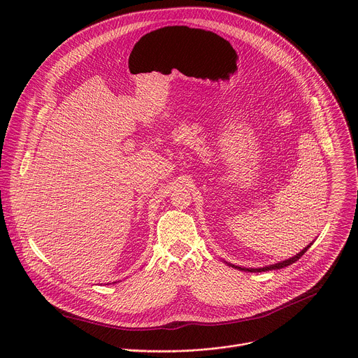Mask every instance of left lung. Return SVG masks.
<instances>
[{
    "instance_id": "obj_1",
    "label": "left lung",
    "mask_w": 358,
    "mask_h": 358,
    "mask_svg": "<svg viewBox=\"0 0 358 358\" xmlns=\"http://www.w3.org/2000/svg\"><path fill=\"white\" fill-rule=\"evenodd\" d=\"M310 248V245L309 246H306L301 252H299L296 257H293V258H290V259H287V261H283V262H279V264H275V265H271V266H265V268H259V269H245V268H239V266H235V268H238V269H241V271H248V272H265V271H272V269H282V268H285V266H289V265H292V264H294L296 261H299L303 255H304V252L308 250Z\"/></svg>"
}]
</instances>
